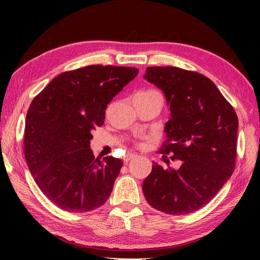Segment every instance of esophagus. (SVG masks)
Instances as JSON below:
<instances>
[{
    "label": "esophagus",
    "instance_id": "esophagus-1",
    "mask_svg": "<svg viewBox=\"0 0 260 260\" xmlns=\"http://www.w3.org/2000/svg\"><path fill=\"white\" fill-rule=\"evenodd\" d=\"M136 157L135 154H126V155L124 156V163L127 164L129 161H132V159H134Z\"/></svg>",
    "mask_w": 260,
    "mask_h": 260
}]
</instances>
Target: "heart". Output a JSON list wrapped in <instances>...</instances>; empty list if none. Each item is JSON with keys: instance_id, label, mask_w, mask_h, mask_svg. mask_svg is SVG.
<instances>
[{"instance_id": "obj_1", "label": "heart", "mask_w": 260, "mask_h": 260, "mask_svg": "<svg viewBox=\"0 0 260 260\" xmlns=\"http://www.w3.org/2000/svg\"><path fill=\"white\" fill-rule=\"evenodd\" d=\"M148 92H152V91H143V92H140V93H148Z\"/></svg>"}]
</instances>
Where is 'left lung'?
Masks as SVG:
<instances>
[{
	"mask_svg": "<svg viewBox=\"0 0 260 260\" xmlns=\"http://www.w3.org/2000/svg\"><path fill=\"white\" fill-rule=\"evenodd\" d=\"M144 78L167 98L171 117L164 127L163 157L178 170L153 164L143 193L154 209L187 214L211 201L234 173L238 117L208 77L176 67H148ZM167 161V159H164Z\"/></svg>",
	"mask_w": 260,
	"mask_h": 260,
	"instance_id": "obj_1",
	"label": "left lung"
}]
</instances>
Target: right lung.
Returning a JSON list of instances; mask_svg holds the SVG:
<instances>
[{"instance_id":"1","label":"right lung","mask_w":260,"mask_h":260,"mask_svg":"<svg viewBox=\"0 0 260 260\" xmlns=\"http://www.w3.org/2000/svg\"><path fill=\"white\" fill-rule=\"evenodd\" d=\"M139 69L92 64L60 74L33 99L26 114L24 155L36 183L68 212H88L107 201L123 167L95 157L91 132L110 101Z\"/></svg>"}]
</instances>
